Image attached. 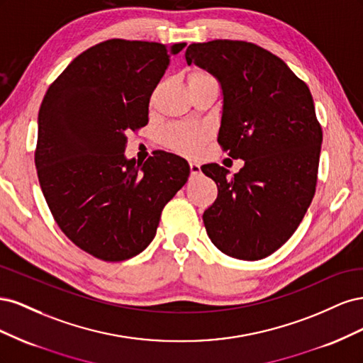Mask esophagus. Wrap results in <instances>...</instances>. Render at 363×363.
I'll list each match as a JSON object with an SVG mask.
<instances>
[{"label": "esophagus", "mask_w": 363, "mask_h": 363, "mask_svg": "<svg viewBox=\"0 0 363 363\" xmlns=\"http://www.w3.org/2000/svg\"><path fill=\"white\" fill-rule=\"evenodd\" d=\"M189 168H191V174L192 175H199L201 172V167H200L199 163H195V162L189 163Z\"/></svg>", "instance_id": "1"}]
</instances>
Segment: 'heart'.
I'll return each instance as SVG.
<instances>
[{"label":"heart","instance_id":"b5f03b06","mask_svg":"<svg viewBox=\"0 0 363 363\" xmlns=\"http://www.w3.org/2000/svg\"><path fill=\"white\" fill-rule=\"evenodd\" d=\"M213 77L206 71H196L191 74L189 83L211 80ZM208 139V130L201 124H188V123H175L164 127L162 131V142L164 147L180 155H195L201 150Z\"/></svg>","mask_w":363,"mask_h":363}]
</instances>
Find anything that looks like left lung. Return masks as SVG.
I'll return each mask as SVG.
<instances>
[{
	"mask_svg": "<svg viewBox=\"0 0 363 363\" xmlns=\"http://www.w3.org/2000/svg\"><path fill=\"white\" fill-rule=\"evenodd\" d=\"M186 62L223 89L218 144L245 164L232 179L218 163L201 171L218 186L206 232L230 257L259 260L294 235L316 188L323 130L307 84L268 50L244 40L191 43Z\"/></svg>",
	"mask_w": 363,
	"mask_h": 363,
	"instance_id": "obj_1",
	"label": "left lung"
}]
</instances>
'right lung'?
I'll return each instance as SVG.
<instances>
[{
  "label": "right lung",
  "mask_w": 363,
  "mask_h": 363,
  "mask_svg": "<svg viewBox=\"0 0 363 363\" xmlns=\"http://www.w3.org/2000/svg\"><path fill=\"white\" fill-rule=\"evenodd\" d=\"M186 43L108 39L77 56L39 108L35 163L40 189L62 232L106 262L144 251L164 204L191 174L189 163L152 151L124 156L128 130L148 124L152 91Z\"/></svg>",
  "instance_id": "1"
}]
</instances>
